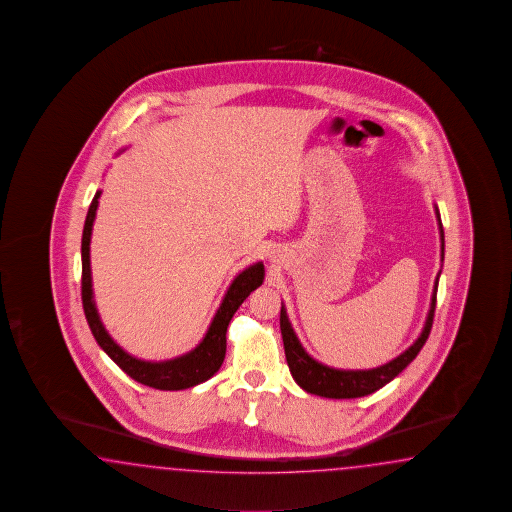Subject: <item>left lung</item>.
I'll use <instances>...</instances> for the list:
<instances>
[{
    "instance_id": "1",
    "label": "left lung",
    "mask_w": 512,
    "mask_h": 512,
    "mask_svg": "<svg viewBox=\"0 0 512 512\" xmlns=\"http://www.w3.org/2000/svg\"><path fill=\"white\" fill-rule=\"evenodd\" d=\"M435 215L439 220L441 250H443L444 259V231L437 207H435ZM439 275H441V272H439ZM439 275H437L435 284H433L432 305H430V312H428V318L424 323L421 336L395 360L380 365V367H375V369H356V371L347 369L345 371V369H334L329 365L319 364L318 360H314L297 340L296 332L288 321L286 308L283 305L281 307V334H283L284 354H286V362H288L290 373L294 376L297 386L303 387L307 393L319 395V397L358 398L371 395V393L378 391L380 387L389 384L398 373H402L415 360L417 354L421 353L422 345L426 343L428 336H430L433 314H435V303H437Z\"/></svg>"
}]
</instances>
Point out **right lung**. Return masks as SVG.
<instances>
[{
	"label": "right lung",
	"mask_w": 512,
	"mask_h": 512,
	"mask_svg": "<svg viewBox=\"0 0 512 512\" xmlns=\"http://www.w3.org/2000/svg\"><path fill=\"white\" fill-rule=\"evenodd\" d=\"M97 191L91 200L88 216L84 222L82 231V307L88 319L91 334L101 345L104 353L108 354L115 364L119 365L126 375L132 376L139 384H145L161 391H178L187 387L198 386L205 380H209L220 369L226 356V332L233 314L239 310L244 299L250 296L255 288L261 286L264 281V264L255 262L248 266L244 272H240L233 283L229 284L228 292L222 299V305L216 310L215 318L211 321L209 329L205 332L204 340L194 347L191 353L178 356L174 360L165 362H145L136 356L123 351L112 336L104 329L103 321L99 318V312L93 301V288H91L90 268V240L93 220L99 207Z\"/></svg>",
	"instance_id": "right-lung-1"
}]
</instances>
